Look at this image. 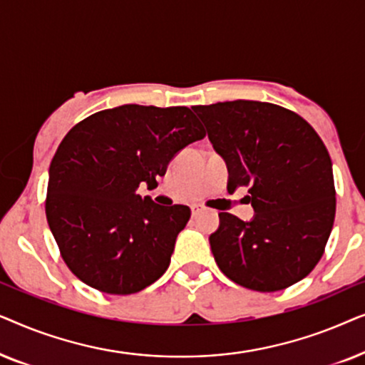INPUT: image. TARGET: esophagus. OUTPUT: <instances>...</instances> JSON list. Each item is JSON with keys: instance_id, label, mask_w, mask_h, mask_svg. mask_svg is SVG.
I'll use <instances>...</instances> for the list:
<instances>
[{"instance_id": "esophagus-1", "label": "esophagus", "mask_w": 365, "mask_h": 365, "mask_svg": "<svg viewBox=\"0 0 365 365\" xmlns=\"http://www.w3.org/2000/svg\"><path fill=\"white\" fill-rule=\"evenodd\" d=\"M202 212V207L201 206H197V204H194V206H191V214H192V217H196V216H199V214Z\"/></svg>"}]
</instances>
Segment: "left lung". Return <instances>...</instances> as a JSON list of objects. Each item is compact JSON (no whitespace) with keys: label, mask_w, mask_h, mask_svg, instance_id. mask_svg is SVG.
Returning a JSON list of instances; mask_svg holds the SVG:
<instances>
[{"label":"left lung","mask_w":365,"mask_h":365,"mask_svg":"<svg viewBox=\"0 0 365 365\" xmlns=\"http://www.w3.org/2000/svg\"><path fill=\"white\" fill-rule=\"evenodd\" d=\"M227 164V191L249 187L256 216L219 214L209 236L217 266L239 286L282 291L321 261L336 217L332 163L306 119L261 101L194 106Z\"/></svg>","instance_id":"obj_1"}]
</instances>
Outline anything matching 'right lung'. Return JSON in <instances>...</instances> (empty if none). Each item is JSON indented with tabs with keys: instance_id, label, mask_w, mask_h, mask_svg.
<instances>
[{
	"instance_id": "add662e5",
	"label": "right lung",
	"mask_w": 365,
	"mask_h": 365,
	"mask_svg": "<svg viewBox=\"0 0 365 365\" xmlns=\"http://www.w3.org/2000/svg\"><path fill=\"white\" fill-rule=\"evenodd\" d=\"M204 136L186 106L124 104L71 128L49 166L46 219L79 281L128 296L166 272L191 209L159 206L138 187H156L174 154Z\"/></svg>"
}]
</instances>
